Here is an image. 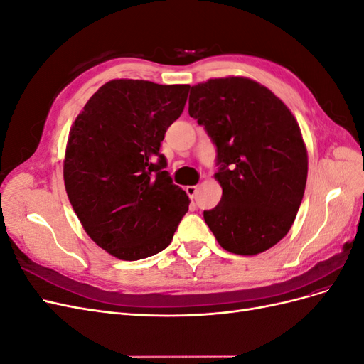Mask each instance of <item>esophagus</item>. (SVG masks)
Returning a JSON list of instances; mask_svg holds the SVG:
<instances>
[{
    "instance_id": "1",
    "label": "esophagus",
    "mask_w": 364,
    "mask_h": 364,
    "mask_svg": "<svg viewBox=\"0 0 364 364\" xmlns=\"http://www.w3.org/2000/svg\"><path fill=\"white\" fill-rule=\"evenodd\" d=\"M197 191H199V186H197V185H190V186H186V194L190 196V199H196Z\"/></svg>"
}]
</instances>
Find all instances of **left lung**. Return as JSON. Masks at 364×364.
<instances>
[{
    "instance_id": "left-lung-1",
    "label": "left lung",
    "mask_w": 364,
    "mask_h": 364,
    "mask_svg": "<svg viewBox=\"0 0 364 364\" xmlns=\"http://www.w3.org/2000/svg\"><path fill=\"white\" fill-rule=\"evenodd\" d=\"M188 114L217 146L222 200L203 218L218 245L252 257L289 234L305 191L306 147L294 115L241 75L191 86Z\"/></svg>"
}]
</instances>
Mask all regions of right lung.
<instances>
[{
  "instance_id": "obj_1",
  "label": "right lung",
  "mask_w": 364,
  "mask_h": 364,
  "mask_svg": "<svg viewBox=\"0 0 364 364\" xmlns=\"http://www.w3.org/2000/svg\"><path fill=\"white\" fill-rule=\"evenodd\" d=\"M188 90L115 79L98 87L71 126L65 190L85 232L118 259L164 250L188 211V196L164 171L159 153Z\"/></svg>"
}]
</instances>
